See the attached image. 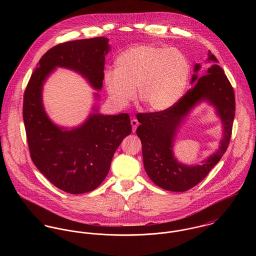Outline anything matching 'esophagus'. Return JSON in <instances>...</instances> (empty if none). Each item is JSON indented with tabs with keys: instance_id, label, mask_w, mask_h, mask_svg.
Wrapping results in <instances>:
<instances>
[{
	"instance_id": "1",
	"label": "esophagus",
	"mask_w": 256,
	"mask_h": 256,
	"mask_svg": "<svg viewBox=\"0 0 256 256\" xmlns=\"http://www.w3.org/2000/svg\"><path fill=\"white\" fill-rule=\"evenodd\" d=\"M131 125H132V128H133V132H135L136 129H137V127H138V125H139L138 120L135 119V118H133V119L131 120Z\"/></svg>"
}]
</instances>
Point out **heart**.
Wrapping results in <instances>:
<instances>
[{
	"label": "heart",
	"instance_id": "obj_1",
	"mask_svg": "<svg viewBox=\"0 0 256 256\" xmlns=\"http://www.w3.org/2000/svg\"><path fill=\"white\" fill-rule=\"evenodd\" d=\"M190 64L182 51L152 44L131 46L115 60V70L104 74L111 102L125 108L135 96L152 112L174 106L186 90Z\"/></svg>",
	"mask_w": 256,
	"mask_h": 256
}]
</instances>
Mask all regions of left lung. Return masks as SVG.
<instances>
[{
	"label": "left lung",
	"mask_w": 256,
	"mask_h": 256,
	"mask_svg": "<svg viewBox=\"0 0 256 256\" xmlns=\"http://www.w3.org/2000/svg\"><path fill=\"white\" fill-rule=\"evenodd\" d=\"M191 84L193 88L170 110L137 115L140 125L136 133L142 142L146 174L156 185L168 191H186L205 178L224 156L232 135L234 94L211 51L206 60L194 64ZM203 102L214 106L221 121L220 148L200 164L186 165L174 156L173 146L186 119Z\"/></svg>",
	"instance_id": "obj_1"
}]
</instances>
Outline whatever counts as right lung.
Returning a JSON list of instances; mask_svg holds the SVG:
<instances>
[{"mask_svg":"<svg viewBox=\"0 0 256 256\" xmlns=\"http://www.w3.org/2000/svg\"><path fill=\"white\" fill-rule=\"evenodd\" d=\"M110 39L94 37L65 42L49 49L37 63L24 92V122L30 156L38 170L59 189L82 194L106 180L111 160L132 126L127 113L102 114L100 96L86 119L72 128L56 124L43 104V88L57 68L82 76L96 90H102Z\"/></svg>","mask_w":256,"mask_h":256,"instance_id":"1","label":"right lung"}]
</instances>
